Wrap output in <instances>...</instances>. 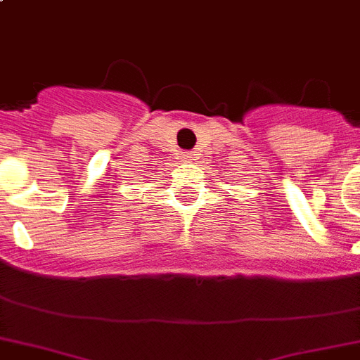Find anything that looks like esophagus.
<instances>
[{
    "mask_svg": "<svg viewBox=\"0 0 360 360\" xmlns=\"http://www.w3.org/2000/svg\"><path fill=\"white\" fill-rule=\"evenodd\" d=\"M186 158H188V155H186Z\"/></svg>",
    "mask_w": 360,
    "mask_h": 360,
    "instance_id": "obj_1",
    "label": "esophagus"
}]
</instances>
